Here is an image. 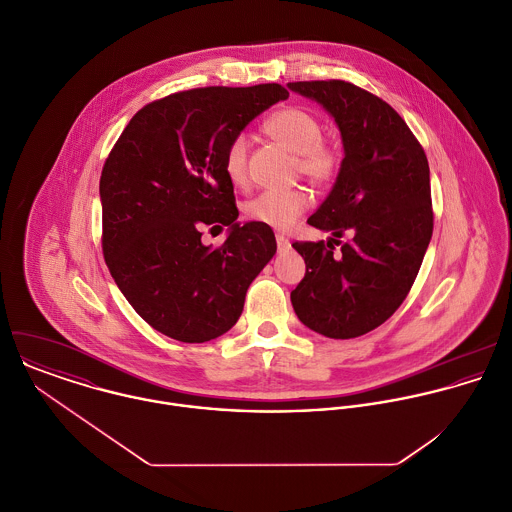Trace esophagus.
Returning a JSON list of instances; mask_svg holds the SVG:
<instances>
[{"label": "esophagus", "instance_id": "1", "mask_svg": "<svg viewBox=\"0 0 512 512\" xmlns=\"http://www.w3.org/2000/svg\"><path fill=\"white\" fill-rule=\"evenodd\" d=\"M276 244H278V252H286L290 250V240L284 236V234H276Z\"/></svg>", "mask_w": 512, "mask_h": 512}]
</instances>
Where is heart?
Wrapping results in <instances>:
<instances>
[{
  "label": "heart",
  "instance_id": "b5f03b06",
  "mask_svg": "<svg viewBox=\"0 0 512 512\" xmlns=\"http://www.w3.org/2000/svg\"><path fill=\"white\" fill-rule=\"evenodd\" d=\"M264 132L278 144L295 153V169L317 185L335 179L341 159L335 147L323 142V126L315 116L299 108H282L264 122ZM250 142L234 136L224 149L222 169L230 183L242 185L248 179ZM309 195L305 189L262 191L244 205L246 219L276 230L292 228L307 211Z\"/></svg>",
  "mask_w": 512,
  "mask_h": 512
}]
</instances>
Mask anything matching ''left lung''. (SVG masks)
I'll use <instances>...</instances> for the list:
<instances>
[{
	"label": "left lung",
	"mask_w": 512,
	"mask_h": 512,
	"mask_svg": "<svg viewBox=\"0 0 512 512\" xmlns=\"http://www.w3.org/2000/svg\"><path fill=\"white\" fill-rule=\"evenodd\" d=\"M288 86L335 118L345 147L333 191L307 220L335 238L292 244L305 260L293 311L325 337H361L402 305L432 240L428 157L400 114L365 88L345 80ZM345 231L352 240L341 245Z\"/></svg>",
	"instance_id": "obj_1"
}]
</instances>
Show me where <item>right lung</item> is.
<instances>
[{
	"mask_svg": "<svg viewBox=\"0 0 512 512\" xmlns=\"http://www.w3.org/2000/svg\"><path fill=\"white\" fill-rule=\"evenodd\" d=\"M288 96L282 84L175 92L146 104L108 153L100 175L104 260L155 331L181 343L224 335L276 254L270 226L236 222L222 157L250 120ZM207 223L231 228L220 247L200 242Z\"/></svg>",
	"mask_w": 512,
	"mask_h": 512,
	"instance_id": "right-lung-1",
	"label": "right lung"
}]
</instances>
